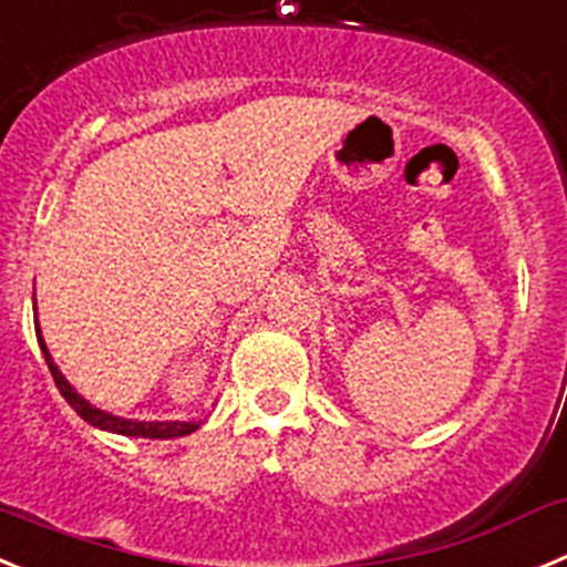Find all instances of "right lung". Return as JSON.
<instances>
[{"mask_svg":"<svg viewBox=\"0 0 567 567\" xmlns=\"http://www.w3.org/2000/svg\"><path fill=\"white\" fill-rule=\"evenodd\" d=\"M35 337H39V346H41V354H44L47 360V368H50V373H53L55 385H59L61 396L70 402V408L75 410L78 415H81L83 422L95 424V427L101 430H109V433H121V435H134V439H179V435H188L194 433L199 424L196 422H132V419H121V415H112V413H103V410L92 408L86 399L78 396L75 391L70 388V382H66L64 377H61V371L55 368L53 357H50V351H47L44 340H41V331L35 329Z\"/></svg>","mask_w":567,"mask_h":567,"instance_id":"1","label":"right lung"}]
</instances>
